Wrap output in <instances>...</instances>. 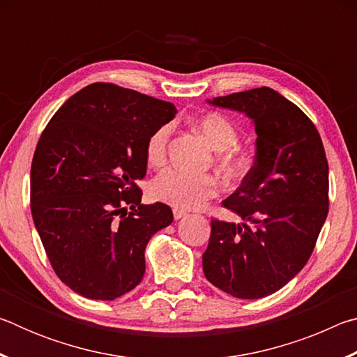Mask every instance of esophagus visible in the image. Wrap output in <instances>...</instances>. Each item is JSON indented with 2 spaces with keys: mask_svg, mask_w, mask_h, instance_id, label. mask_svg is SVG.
I'll use <instances>...</instances> for the list:
<instances>
[{
  "mask_svg": "<svg viewBox=\"0 0 357 357\" xmlns=\"http://www.w3.org/2000/svg\"><path fill=\"white\" fill-rule=\"evenodd\" d=\"M185 211H183V209H173V217H174V220H179V219H183V217H185Z\"/></svg>",
  "mask_w": 357,
  "mask_h": 357,
  "instance_id": "34e87169",
  "label": "esophagus"
}]
</instances>
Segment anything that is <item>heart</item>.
Listing matches in <instances>:
<instances>
[{"label": "heart", "instance_id": "obj_1", "mask_svg": "<svg viewBox=\"0 0 357 357\" xmlns=\"http://www.w3.org/2000/svg\"><path fill=\"white\" fill-rule=\"evenodd\" d=\"M197 129L215 151H228L236 146L238 129L227 116L220 113H208L195 121ZM172 129L168 124L155 129L146 143V159L153 167H162L167 160L168 142ZM222 164L229 173L243 170V160L234 153L222 157ZM219 179L214 174H192L176 168L160 173L151 185L155 200L170 204L178 209L202 208L219 193Z\"/></svg>", "mask_w": 357, "mask_h": 357}]
</instances>
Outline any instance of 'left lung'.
<instances>
[{
    "mask_svg": "<svg viewBox=\"0 0 357 357\" xmlns=\"http://www.w3.org/2000/svg\"><path fill=\"white\" fill-rule=\"evenodd\" d=\"M243 112L257 132V155L223 208L243 225L211 220L203 273L222 291L259 299L279 291L304 268L329 213V167L315 124L268 86L214 98Z\"/></svg>",
    "mask_w": 357,
    "mask_h": 357,
    "instance_id": "obj_1",
    "label": "left lung"
}]
</instances>
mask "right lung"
Wrapping results in <instances>:
<instances>
[{
  "label": "right lung",
  "instance_id": "obj_1",
  "mask_svg": "<svg viewBox=\"0 0 357 357\" xmlns=\"http://www.w3.org/2000/svg\"><path fill=\"white\" fill-rule=\"evenodd\" d=\"M176 113L172 102L99 82L66 100L42 132L33 220L59 280L84 298L134 289L149 239L173 222L167 204H140L137 181L146 174L148 138Z\"/></svg>",
  "mask_w": 357,
  "mask_h": 357
}]
</instances>
